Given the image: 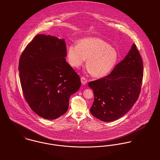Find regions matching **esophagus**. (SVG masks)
<instances>
[{
  "mask_svg": "<svg viewBox=\"0 0 160 160\" xmlns=\"http://www.w3.org/2000/svg\"><path fill=\"white\" fill-rule=\"evenodd\" d=\"M81 83H82V85H86V84H87L88 81H87V79H86L85 78L82 77V78H81Z\"/></svg>",
  "mask_w": 160,
  "mask_h": 160,
  "instance_id": "obj_1",
  "label": "esophagus"
}]
</instances>
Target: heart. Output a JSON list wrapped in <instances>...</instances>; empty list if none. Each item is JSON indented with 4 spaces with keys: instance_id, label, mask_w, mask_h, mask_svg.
Instances as JSON below:
<instances>
[{
    "instance_id": "1",
    "label": "heart",
    "mask_w": 160,
    "mask_h": 160,
    "mask_svg": "<svg viewBox=\"0 0 160 160\" xmlns=\"http://www.w3.org/2000/svg\"><path fill=\"white\" fill-rule=\"evenodd\" d=\"M67 57L69 64L74 68H79L87 59L88 71L95 78L107 75L118 59L114 48L102 39L95 37L79 40L77 46H68Z\"/></svg>"
}]
</instances>
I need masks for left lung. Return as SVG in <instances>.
Returning a JSON list of instances; mask_svg holds the SVG:
<instances>
[{"instance_id":"left-lung-1","label":"left lung","mask_w":160,"mask_h":160,"mask_svg":"<svg viewBox=\"0 0 160 160\" xmlns=\"http://www.w3.org/2000/svg\"><path fill=\"white\" fill-rule=\"evenodd\" d=\"M143 72L142 58L133 44L110 74L89 82L94 93L91 114L104 122L113 121L126 114L138 98Z\"/></svg>"}]
</instances>
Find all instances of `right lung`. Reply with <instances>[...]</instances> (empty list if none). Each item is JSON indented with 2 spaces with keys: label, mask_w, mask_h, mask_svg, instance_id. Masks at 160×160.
<instances>
[{
  "label": "right lung",
  "mask_w": 160,
  "mask_h": 160,
  "mask_svg": "<svg viewBox=\"0 0 160 160\" xmlns=\"http://www.w3.org/2000/svg\"><path fill=\"white\" fill-rule=\"evenodd\" d=\"M66 57L65 39L45 34L36 36L20 57L18 70L25 100L44 119H55L65 114L70 96L81 85Z\"/></svg>",
  "instance_id": "obj_1"
}]
</instances>
